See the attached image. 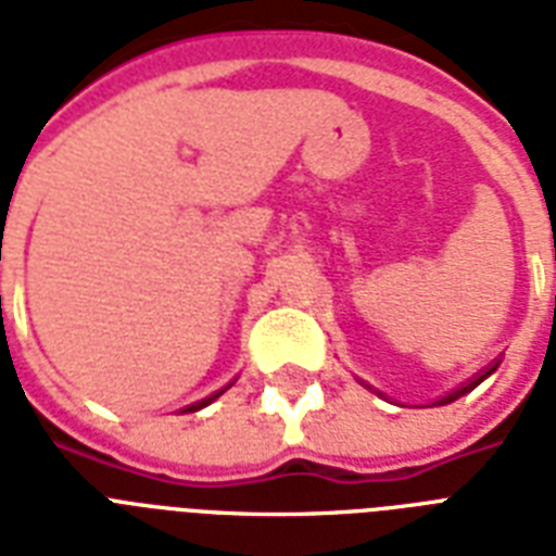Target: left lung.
Instances as JSON below:
<instances>
[{"mask_svg": "<svg viewBox=\"0 0 556 556\" xmlns=\"http://www.w3.org/2000/svg\"><path fill=\"white\" fill-rule=\"evenodd\" d=\"M491 371H496V366H491V369H484V371H479V375H476V378H470L465 383V387H458V389H453V392H450V395H444V397H439V401H435V404H453V401H456V397H462V395H467V392H470V389H476L479 387V383H482L484 378H488V375H491Z\"/></svg>", "mask_w": 556, "mask_h": 556, "instance_id": "obj_1", "label": "left lung"}]
</instances>
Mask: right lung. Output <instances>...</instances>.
Wrapping results in <instances>:
<instances>
[{"label": "right lung", "mask_w": 556, "mask_h": 556, "mask_svg": "<svg viewBox=\"0 0 556 556\" xmlns=\"http://www.w3.org/2000/svg\"><path fill=\"white\" fill-rule=\"evenodd\" d=\"M225 389H227V387H225ZM225 389H218V392H213V395L204 397V401H199V404H190V406H187V409H185V413H195V409H201V406H207L210 401H216V397L222 395V392H225Z\"/></svg>", "instance_id": "1"}]
</instances>
